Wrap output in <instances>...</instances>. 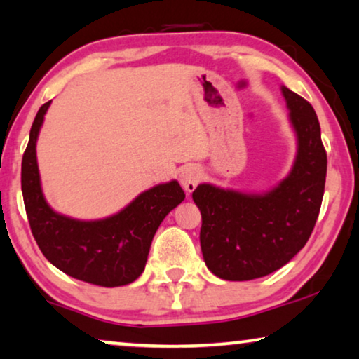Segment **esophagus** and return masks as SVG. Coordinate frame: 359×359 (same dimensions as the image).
Segmentation results:
<instances>
[{
  "mask_svg": "<svg viewBox=\"0 0 359 359\" xmlns=\"http://www.w3.org/2000/svg\"><path fill=\"white\" fill-rule=\"evenodd\" d=\"M201 178H202L201 170L197 168V167H192V165H189V167H186L183 171H181V175H180L181 186H183L184 191H188V192H192V191L196 189V186L199 184Z\"/></svg>",
  "mask_w": 359,
  "mask_h": 359,
  "instance_id": "esophagus-1",
  "label": "esophagus"
}]
</instances>
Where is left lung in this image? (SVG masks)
Returning a JSON list of instances; mask_svg holds the SVG:
<instances>
[{"label": "left lung", "instance_id": "1", "mask_svg": "<svg viewBox=\"0 0 359 359\" xmlns=\"http://www.w3.org/2000/svg\"><path fill=\"white\" fill-rule=\"evenodd\" d=\"M298 136L288 178L267 194H243L199 184L192 199L202 215L201 248L217 277L244 282L292 261L308 243L325 188L327 154L319 119L308 100L282 87Z\"/></svg>", "mask_w": 359, "mask_h": 359}]
</instances>
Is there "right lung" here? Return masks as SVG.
I'll return each instance as SVG.
<instances>
[{
	"mask_svg": "<svg viewBox=\"0 0 359 359\" xmlns=\"http://www.w3.org/2000/svg\"><path fill=\"white\" fill-rule=\"evenodd\" d=\"M51 102L40 107L22 157L20 186L30 230L43 256L71 277L100 287H121L136 280L147 262L160 223L184 201L178 181L142 192L126 209L105 220L79 222L56 214L40 188L35 142Z\"/></svg>",
	"mask_w": 359,
	"mask_h": 359,
	"instance_id": "1",
	"label": "right lung"
}]
</instances>
